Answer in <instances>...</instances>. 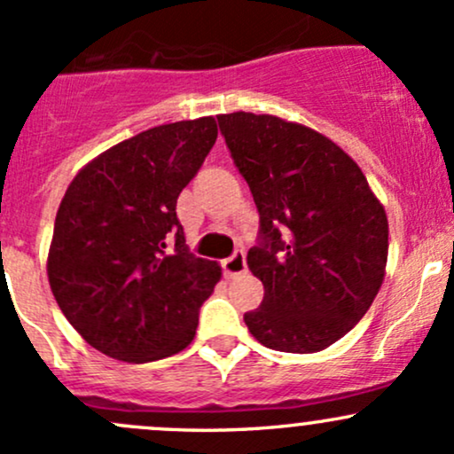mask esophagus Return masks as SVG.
Returning <instances> with one entry per match:
<instances>
[{"label": "esophagus", "mask_w": 454, "mask_h": 454, "mask_svg": "<svg viewBox=\"0 0 454 454\" xmlns=\"http://www.w3.org/2000/svg\"><path fill=\"white\" fill-rule=\"evenodd\" d=\"M222 269H223V276L228 278H235V276H241V273H246L247 271L246 254L235 252L231 258L222 261Z\"/></svg>", "instance_id": "34e87169"}]
</instances>
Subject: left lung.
I'll list each match as a JSON object with an SVG mask.
<instances>
[{
	"instance_id": "left-lung-1",
	"label": "left lung",
	"mask_w": 454,
	"mask_h": 454,
	"mask_svg": "<svg viewBox=\"0 0 454 454\" xmlns=\"http://www.w3.org/2000/svg\"><path fill=\"white\" fill-rule=\"evenodd\" d=\"M219 131L261 215L247 267L265 286L246 312L261 345L317 353L357 325L380 293L387 217L364 172L330 137L269 114H219Z\"/></svg>"
}]
</instances>
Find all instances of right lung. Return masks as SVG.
<instances>
[{
  "instance_id": "obj_1",
  "label": "right lung",
  "mask_w": 454,
  "mask_h": 454,
  "mask_svg": "<svg viewBox=\"0 0 454 454\" xmlns=\"http://www.w3.org/2000/svg\"><path fill=\"white\" fill-rule=\"evenodd\" d=\"M215 139L213 116L159 124L86 163L59 202L49 286L79 336L114 360H161L196 336L222 267L189 254L176 200Z\"/></svg>"
}]
</instances>
